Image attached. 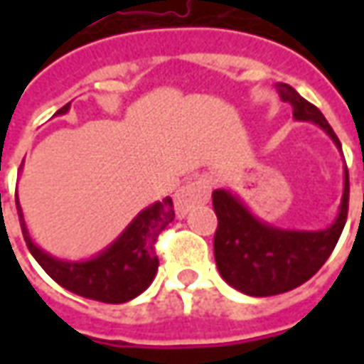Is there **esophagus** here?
I'll use <instances>...</instances> for the list:
<instances>
[{
  "instance_id": "34e87169",
  "label": "esophagus",
  "mask_w": 364,
  "mask_h": 364,
  "mask_svg": "<svg viewBox=\"0 0 364 364\" xmlns=\"http://www.w3.org/2000/svg\"><path fill=\"white\" fill-rule=\"evenodd\" d=\"M210 191H213V181L206 175L193 179L187 185H183L181 189L175 193V213H177V216L183 218L193 206L208 203Z\"/></svg>"
}]
</instances>
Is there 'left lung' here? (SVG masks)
I'll return each mask as SVG.
<instances>
[{
	"label": "left lung",
	"instance_id": "1",
	"mask_svg": "<svg viewBox=\"0 0 364 364\" xmlns=\"http://www.w3.org/2000/svg\"><path fill=\"white\" fill-rule=\"evenodd\" d=\"M282 101L292 105L296 120H312L341 148L339 138L318 107L308 103L287 83L277 85ZM218 228L214 234V259L222 279L250 296H273L296 289L320 271L343 232L349 210V171L339 214L333 224L318 232L281 230L257 220L230 191L213 193Z\"/></svg>",
	"mask_w": 364,
	"mask_h": 364
}]
</instances>
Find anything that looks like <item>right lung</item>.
I'll return each mask as SVG.
<instances>
[{
	"label": "right lung",
	"instance_id": "obj_1",
	"mask_svg": "<svg viewBox=\"0 0 364 364\" xmlns=\"http://www.w3.org/2000/svg\"><path fill=\"white\" fill-rule=\"evenodd\" d=\"M70 103L64 105L56 114H64ZM17 214H19L23 237L28 252L38 261L46 274L77 296L99 300L107 304H122L142 294L158 273L156 240L175 218L173 200L166 197L161 203H154L130 222L127 230L107 250L87 261H62L43 252L31 240L23 220V210L15 193Z\"/></svg>",
	"mask_w": 364,
	"mask_h": 364
}]
</instances>
